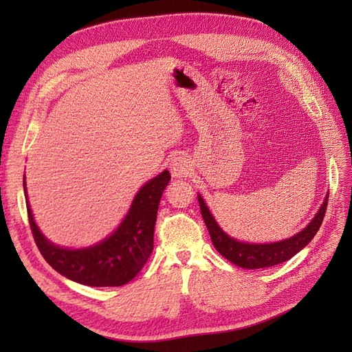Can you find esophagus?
<instances>
[{
	"instance_id": "1",
	"label": "esophagus",
	"mask_w": 352,
	"mask_h": 352,
	"mask_svg": "<svg viewBox=\"0 0 352 352\" xmlns=\"http://www.w3.org/2000/svg\"><path fill=\"white\" fill-rule=\"evenodd\" d=\"M192 164L186 155H175L174 159L169 162V170L174 178H183L188 177L190 172Z\"/></svg>"
}]
</instances>
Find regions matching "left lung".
<instances>
[{
    "label": "left lung",
    "mask_w": 352,
    "mask_h": 352,
    "mask_svg": "<svg viewBox=\"0 0 352 352\" xmlns=\"http://www.w3.org/2000/svg\"><path fill=\"white\" fill-rule=\"evenodd\" d=\"M198 201L201 214H203V219L206 222L208 233H210L212 242L214 245V248L218 250V252L222 254L223 257L230 260L231 263H234L236 266H241L245 269H261L287 261L289 258L294 257L295 254L300 252L304 246H307V243L318 233L320 223L324 221L328 197H325L322 206H320L316 216L311 219L307 227L301 230L298 234L286 239V241L272 243H246L230 237L226 231L218 226V222L214 221L213 214L208 210V207L206 206L204 199L199 193Z\"/></svg>",
    "instance_id": "obj_1"
}]
</instances>
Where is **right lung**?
Segmentation results:
<instances>
[{
  "mask_svg": "<svg viewBox=\"0 0 352 352\" xmlns=\"http://www.w3.org/2000/svg\"><path fill=\"white\" fill-rule=\"evenodd\" d=\"M169 180V170H163L142 186L115 233L100 243L81 250L60 248L50 242L36 226L27 198L30 228L37 248L52 269L72 281L94 287L126 284L140 272L151 256L157 210ZM24 192L27 195L25 175Z\"/></svg>",
  "mask_w": 352,
  "mask_h": 352,
  "instance_id": "right-lung-1",
  "label": "right lung"
}]
</instances>
